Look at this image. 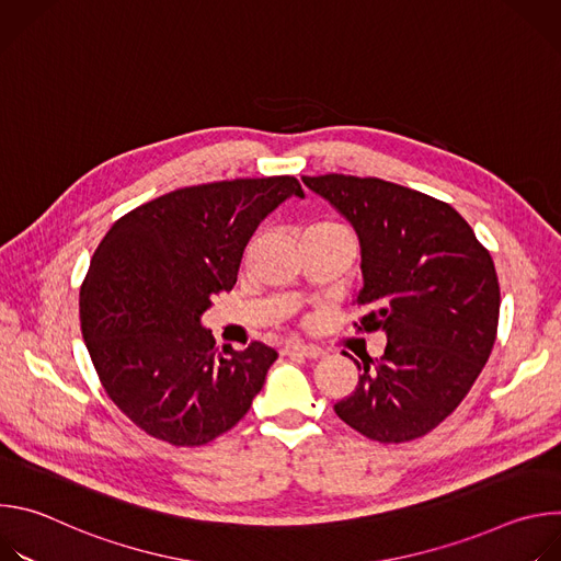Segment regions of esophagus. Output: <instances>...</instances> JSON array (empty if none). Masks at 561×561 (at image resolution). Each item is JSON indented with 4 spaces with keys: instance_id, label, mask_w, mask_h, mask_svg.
<instances>
[{
    "instance_id": "1",
    "label": "esophagus",
    "mask_w": 561,
    "mask_h": 561,
    "mask_svg": "<svg viewBox=\"0 0 561 561\" xmlns=\"http://www.w3.org/2000/svg\"><path fill=\"white\" fill-rule=\"evenodd\" d=\"M284 355H301V357L317 359V357L324 355V351L319 346H310V344H301V342H288L284 346Z\"/></svg>"
}]
</instances>
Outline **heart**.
Returning <instances> with one entry per match:
<instances>
[{"mask_svg":"<svg viewBox=\"0 0 561 561\" xmlns=\"http://www.w3.org/2000/svg\"><path fill=\"white\" fill-rule=\"evenodd\" d=\"M314 226H340V224H335V221H319V224H314Z\"/></svg>","mask_w":561,"mask_h":561,"instance_id":"b5f03b06","label":"heart"}]
</instances>
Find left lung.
Returning a JSON list of instances; mask_svg holds the SVG:
<instances>
[{
  "mask_svg": "<svg viewBox=\"0 0 561 561\" xmlns=\"http://www.w3.org/2000/svg\"><path fill=\"white\" fill-rule=\"evenodd\" d=\"M301 182L335 206L362 247L357 331H383L386 351L357 368L335 404L351 428L381 444L417 439L468 394L497 337L500 282L491 253L446 202L377 178Z\"/></svg>",
  "mask_w": 561,
  "mask_h": 561,
  "instance_id": "1",
  "label": "left lung"
}]
</instances>
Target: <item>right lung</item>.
<instances>
[{"instance_id":"obj_1","label":"right lung","mask_w":561,"mask_h":561,"mask_svg":"<svg viewBox=\"0 0 561 561\" xmlns=\"http://www.w3.org/2000/svg\"><path fill=\"white\" fill-rule=\"evenodd\" d=\"M290 175L167 193L119 217L79 290V322L100 381L144 433L202 446L242 420L277 353L262 342L217 355L202 314L230 290L260 221Z\"/></svg>"}]
</instances>
